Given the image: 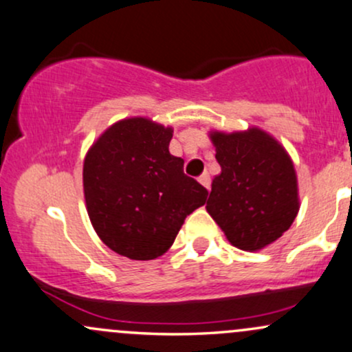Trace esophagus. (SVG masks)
Returning <instances> with one entry per match:
<instances>
[{
  "instance_id": "1",
  "label": "esophagus",
  "mask_w": 352,
  "mask_h": 352,
  "mask_svg": "<svg viewBox=\"0 0 352 352\" xmlns=\"http://www.w3.org/2000/svg\"><path fill=\"white\" fill-rule=\"evenodd\" d=\"M199 182H200L201 185H204L205 188L210 190V175H208L207 172H204V173H201V175L199 177Z\"/></svg>"
}]
</instances>
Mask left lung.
<instances>
[{"instance_id":"1","label":"left lung","mask_w":352,"mask_h":352,"mask_svg":"<svg viewBox=\"0 0 352 352\" xmlns=\"http://www.w3.org/2000/svg\"><path fill=\"white\" fill-rule=\"evenodd\" d=\"M208 137L221 172L212 180L207 212L233 246L260 252L292 227L300 212L292 157L260 127L210 131Z\"/></svg>"}]
</instances>
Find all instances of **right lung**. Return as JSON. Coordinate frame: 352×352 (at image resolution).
I'll return each instance as SVG.
<instances>
[{
  "instance_id": "1",
  "label": "right lung",
  "mask_w": 352,
  "mask_h": 352,
  "mask_svg": "<svg viewBox=\"0 0 352 352\" xmlns=\"http://www.w3.org/2000/svg\"><path fill=\"white\" fill-rule=\"evenodd\" d=\"M172 127L127 117L107 127L84 157L89 220L112 252L155 260L175 241L185 218L207 200V188L184 173L168 152Z\"/></svg>"
}]
</instances>
